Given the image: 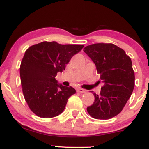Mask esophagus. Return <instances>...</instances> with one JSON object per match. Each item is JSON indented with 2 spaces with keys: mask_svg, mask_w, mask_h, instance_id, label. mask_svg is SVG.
Instances as JSON below:
<instances>
[{
  "mask_svg": "<svg viewBox=\"0 0 149 149\" xmlns=\"http://www.w3.org/2000/svg\"><path fill=\"white\" fill-rule=\"evenodd\" d=\"M77 92L83 93H85V90H84V89H82V88H78L77 89Z\"/></svg>",
  "mask_w": 149,
  "mask_h": 149,
  "instance_id": "esophagus-1",
  "label": "esophagus"
}]
</instances>
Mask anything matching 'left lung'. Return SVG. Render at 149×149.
<instances>
[{"label":"left lung","instance_id":"obj_1","mask_svg":"<svg viewBox=\"0 0 149 149\" xmlns=\"http://www.w3.org/2000/svg\"><path fill=\"white\" fill-rule=\"evenodd\" d=\"M84 52L95 63L104 83L100 95L93 93L94 103L87 112L96 119H109L121 112L134 91L132 60L123 49L112 43L89 45Z\"/></svg>","mask_w":149,"mask_h":149}]
</instances>
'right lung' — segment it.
<instances>
[{"mask_svg":"<svg viewBox=\"0 0 149 149\" xmlns=\"http://www.w3.org/2000/svg\"><path fill=\"white\" fill-rule=\"evenodd\" d=\"M83 47L43 41L25 52L19 68L21 84L26 102L37 116L52 118L61 114L68 99L76 93L73 87L58 84L55 77Z\"/></svg>","mask_w":149,"mask_h":149,"instance_id":"1","label":"right lung"}]
</instances>
